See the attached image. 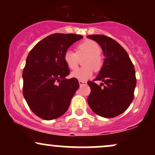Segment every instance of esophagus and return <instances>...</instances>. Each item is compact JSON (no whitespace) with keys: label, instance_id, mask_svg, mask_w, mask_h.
<instances>
[{"label":"esophagus","instance_id":"1","mask_svg":"<svg viewBox=\"0 0 155 155\" xmlns=\"http://www.w3.org/2000/svg\"><path fill=\"white\" fill-rule=\"evenodd\" d=\"M79 85L80 86H82V85H86L87 84V82L84 81H79Z\"/></svg>","mask_w":155,"mask_h":155}]
</instances>
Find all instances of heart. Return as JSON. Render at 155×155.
Instances as JSON below:
<instances>
[{
	"label": "heart",
	"instance_id": "1",
	"mask_svg": "<svg viewBox=\"0 0 155 155\" xmlns=\"http://www.w3.org/2000/svg\"><path fill=\"white\" fill-rule=\"evenodd\" d=\"M101 48L95 41L87 39L76 46V51L67 50L63 55L65 63L71 70L78 66L79 60L85 56L83 60L82 68L76 69L71 72V76L79 81H87L93 75V69L99 71L103 65V58L101 56Z\"/></svg>",
	"mask_w": 155,
	"mask_h": 155
}]
</instances>
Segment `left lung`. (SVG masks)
<instances>
[{"mask_svg":"<svg viewBox=\"0 0 155 155\" xmlns=\"http://www.w3.org/2000/svg\"><path fill=\"white\" fill-rule=\"evenodd\" d=\"M101 47L105 56L104 65L94 81L87 84L91 89L87 102L96 114L112 118L127 110L134 97L136 85L134 65L127 51L118 42L104 35H90Z\"/></svg>","mask_w":155,"mask_h":155,"instance_id":"8db88e82","label":"left lung"}]
</instances>
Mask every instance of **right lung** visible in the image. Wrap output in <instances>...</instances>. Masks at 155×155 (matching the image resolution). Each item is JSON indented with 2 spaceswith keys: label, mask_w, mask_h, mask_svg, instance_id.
Here are the masks:
<instances>
[{
  "label": "right lung",
  "mask_w": 155,
  "mask_h": 155,
  "mask_svg": "<svg viewBox=\"0 0 155 155\" xmlns=\"http://www.w3.org/2000/svg\"><path fill=\"white\" fill-rule=\"evenodd\" d=\"M74 33H54L35 44L22 72L23 96L36 116L45 120L64 114L79 87L77 79H65L70 71L63 60L65 51L82 38Z\"/></svg>",
  "instance_id": "right-lung-1"
}]
</instances>
